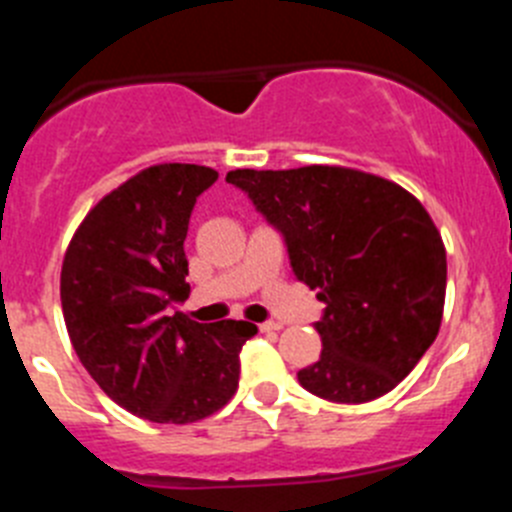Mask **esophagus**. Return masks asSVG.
I'll list each match as a JSON object with an SVG mask.
<instances>
[{
	"instance_id": "esophagus-1",
	"label": "esophagus",
	"mask_w": 512,
	"mask_h": 512,
	"mask_svg": "<svg viewBox=\"0 0 512 512\" xmlns=\"http://www.w3.org/2000/svg\"><path fill=\"white\" fill-rule=\"evenodd\" d=\"M261 333H274V330L282 328V323H277V320H266V323L259 325Z\"/></svg>"
}]
</instances>
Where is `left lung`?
<instances>
[{
  "mask_svg": "<svg viewBox=\"0 0 512 512\" xmlns=\"http://www.w3.org/2000/svg\"><path fill=\"white\" fill-rule=\"evenodd\" d=\"M225 182L282 235L295 277L325 305L302 387L346 405L395 390L436 341L446 297V248L425 207L341 166L235 169Z\"/></svg>",
  "mask_w": 512,
  "mask_h": 512,
  "instance_id": "left-lung-1",
  "label": "left lung"
}]
</instances>
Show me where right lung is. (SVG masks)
<instances>
[{
  "instance_id": "obj_1",
  "label": "right lung",
  "mask_w": 512,
  "mask_h": 512,
  "mask_svg": "<svg viewBox=\"0 0 512 512\" xmlns=\"http://www.w3.org/2000/svg\"><path fill=\"white\" fill-rule=\"evenodd\" d=\"M215 182V169L194 164L140 171L84 217L63 256L76 356L110 400L151 423H194L223 408L238 390L243 343L259 333L246 320L197 323L179 310L189 217Z\"/></svg>"
}]
</instances>
